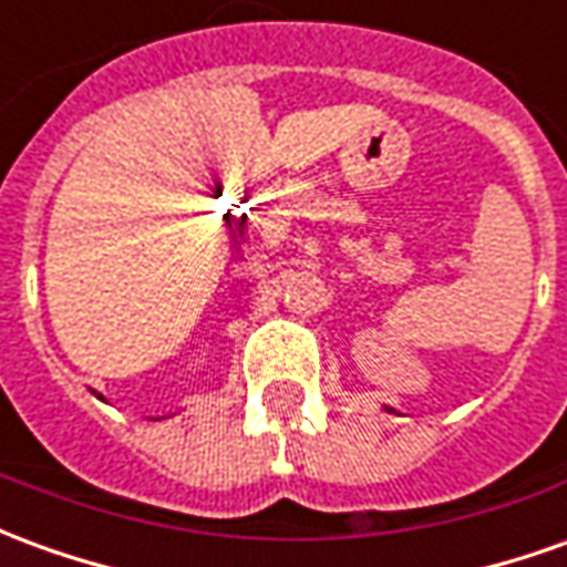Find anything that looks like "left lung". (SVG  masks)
<instances>
[{"instance_id": "left-lung-1", "label": "left lung", "mask_w": 567, "mask_h": 567, "mask_svg": "<svg viewBox=\"0 0 567 567\" xmlns=\"http://www.w3.org/2000/svg\"><path fill=\"white\" fill-rule=\"evenodd\" d=\"M386 411H393V414H395V408H390V405H386Z\"/></svg>"}]
</instances>
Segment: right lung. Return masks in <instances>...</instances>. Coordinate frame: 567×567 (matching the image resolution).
<instances>
[{
	"instance_id": "1",
	"label": "right lung",
	"mask_w": 567,
	"mask_h": 567,
	"mask_svg": "<svg viewBox=\"0 0 567 567\" xmlns=\"http://www.w3.org/2000/svg\"><path fill=\"white\" fill-rule=\"evenodd\" d=\"M97 399H104V395H97Z\"/></svg>"
}]
</instances>
